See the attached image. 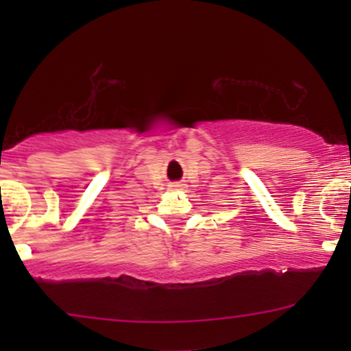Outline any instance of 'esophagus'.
Masks as SVG:
<instances>
[{
    "instance_id": "1",
    "label": "esophagus",
    "mask_w": 351,
    "mask_h": 351,
    "mask_svg": "<svg viewBox=\"0 0 351 351\" xmlns=\"http://www.w3.org/2000/svg\"><path fill=\"white\" fill-rule=\"evenodd\" d=\"M171 186H173V188H176V189H178V188H183V183H173Z\"/></svg>"
}]
</instances>
